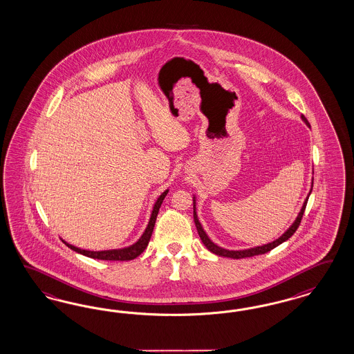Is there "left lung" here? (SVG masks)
I'll list each match as a JSON object with an SVG mask.
<instances>
[{"label":"left lung","mask_w":354,"mask_h":354,"mask_svg":"<svg viewBox=\"0 0 354 354\" xmlns=\"http://www.w3.org/2000/svg\"><path fill=\"white\" fill-rule=\"evenodd\" d=\"M301 119L305 122V124H306V126H310V124H309V122H308V119L305 118L304 115H301ZM313 180H314V179H313ZM311 189H313V182H311L310 192L308 194V197L305 198V201H304V204H302V207H301L300 213H299L297 216H296L295 222L290 225V228H288L283 235L278 237L277 240H274V241H271V243H268V244H265V245L248 248V249H243V250H228V249H225V248L219 247V245L214 244V243L210 240V237L207 236V234L205 232L203 225H201L200 221H198L197 212H196V196L193 197V219H194L196 228H197V231H198V235L201 237V240H203L205 247L207 248L212 253H214L216 256L239 259V258L253 257V256H258V254H265V253L270 252L271 249H274V248H277L278 245H280L281 243L287 241V240L290 239V236L293 235V234L296 232V230H297V228H299V225H300L301 219H302V215H304V212H305L306 203H308V200H309Z\"/></svg>","instance_id":"obj_1"}]
</instances>
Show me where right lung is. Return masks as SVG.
Wrapping results in <instances>:
<instances>
[{
  "instance_id": "add662e5",
  "label": "right lung",
  "mask_w": 354,
  "mask_h": 354,
  "mask_svg": "<svg viewBox=\"0 0 354 354\" xmlns=\"http://www.w3.org/2000/svg\"><path fill=\"white\" fill-rule=\"evenodd\" d=\"M169 193V189H166L165 192L162 193L161 196L157 198L156 204L153 206L151 214H150L149 222L145 228V231L142 232V235L140 237L139 240L129 245V247L120 248V249H110V250H100V252H95V250H86V249H80V248L74 247L71 244H68L67 241H64V244L70 249H73L76 253H80L83 256L89 258H95V259H102V261H131L133 258L139 257L140 254L145 250V248L148 247L149 244L150 236L153 232V228L156 225V219L157 215L160 212L163 198L166 197V194Z\"/></svg>"
}]
</instances>
